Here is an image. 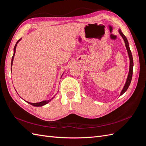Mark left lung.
<instances>
[{
    "instance_id": "1",
    "label": "left lung",
    "mask_w": 146,
    "mask_h": 146,
    "mask_svg": "<svg viewBox=\"0 0 146 146\" xmlns=\"http://www.w3.org/2000/svg\"><path fill=\"white\" fill-rule=\"evenodd\" d=\"M119 34L121 35V36L122 37L123 41L125 42V47L127 48V50L128 52V54H129V59H130V68H129V74H128V77L127 78L126 82L125 83V85L123 86L122 90L121 91V92L120 94V96H122L124 92L127 90L128 88L129 87L130 84L131 83V78H132V76H133V56H132V54L131 50L130 49L129 47V42H128V40L127 38L125 37V36L122 33V32H121V29H119Z\"/></svg>"
}]
</instances>
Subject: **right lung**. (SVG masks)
Wrapping results in <instances>:
<instances>
[{
	"label": "right lung",
	"mask_w": 146,
	"mask_h": 146,
	"mask_svg": "<svg viewBox=\"0 0 146 146\" xmlns=\"http://www.w3.org/2000/svg\"><path fill=\"white\" fill-rule=\"evenodd\" d=\"M21 39H19L18 41H17V42L16 43V44H15V47H14V54H13V57H12V59H11V66H12V65H13V59H14V56H15V52H16V46H17V43H18L19 42V41L21 40ZM54 96V97H55ZM54 97H53V98H52V99H49V100H43V101H42V102H38V103H31V102H27V101H25L26 102H27L28 104H30V105H33V106H34V107H42V106H43V105H45L46 104H48V102H50L54 98Z\"/></svg>",
	"instance_id": "add662e5"
}]
</instances>
